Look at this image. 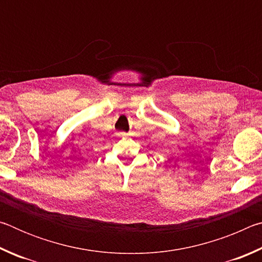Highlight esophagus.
Segmentation results:
<instances>
[{
    "label": "esophagus",
    "instance_id": "1",
    "mask_svg": "<svg viewBox=\"0 0 262 262\" xmlns=\"http://www.w3.org/2000/svg\"><path fill=\"white\" fill-rule=\"evenodd\" d=\"M119 136H120V137H126L127 134H126V133H120V134H119Z\"/></svg>",
    "mask_w": 262,
    "mask_h": 262
}]
</instances>
